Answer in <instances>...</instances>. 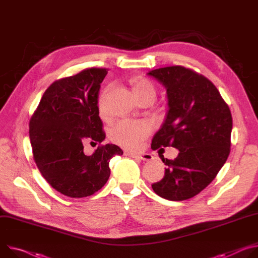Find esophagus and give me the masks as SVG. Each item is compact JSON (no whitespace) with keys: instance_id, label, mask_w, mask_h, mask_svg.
<instances>
[{"instance_id":"esophagus-1","label":"esophagus","mask_w":258,"mask_h":258,"mask_svg":"<svg viewBox=\"0 0 258 258\" xmlns=\"http://www.w3.org/2000/svg\"><path fill=\"white\" fill-rule=\"evenodd\" d=\"M130 157L132 158H135V159H138V160H142V161H151L153 160V156L151 154H147V153H144V154H138V155H134V154H131Z\"/></svg>"}]
</instances>
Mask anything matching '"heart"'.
I'll return each mask as SVG.
<instances>
[{
    "label": "heart",
    "instance_id": "1",
    "mask_svg": "<svg viewBox=\"0 0 258 258\" xmlns=\"http://www.w3.org/2000/svg\"><path fill=\"white\" fill-rule=\"evenodd\" d=\"M133 92L138 100L156 97L154 84L145 78H135L133 80ZM152 130L150 123L146 121L122 120L114 124L109 130V137L120 147L126 150H135L140 142L147 138Z\"/></svg>",
    "mask_w": 258,
    "mask_h": 258
}]
</instances>
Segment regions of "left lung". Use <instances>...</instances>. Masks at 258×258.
Returning a JSON list of instances; mask_svg holds the SVG:
<instances>
[{
  "mask_svg": "<svg viewBox=\"0 0 258 258\" xmlns=\"http://www.w3.org/2000/svg\"><path fill=\"white\" fill-rule=\"evenodd\" d=\"M167 90L168 110L152 149L173 147L174 160L161 157L165 175L154 191L170 201H184L216 177L231 152L233 119L230 107L206 77L175 66L148 73Z\"/></svg>",
  "mask_w": 258,
  "mask_h": 258,
  "instance_id": "left-lung-1",
  "label": "left lung"
}]
</instances>
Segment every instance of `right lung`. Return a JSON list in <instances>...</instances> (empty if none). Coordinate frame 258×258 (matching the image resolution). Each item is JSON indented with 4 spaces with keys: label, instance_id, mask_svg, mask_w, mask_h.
Wrapping results in <instances>:
<instances>
[{
    "label": "right lung",
    "instance_id": "right-lung-1",
    "mask_svg": "<svg viewBox=\"0 0 258 258\" xmlns=\"http://www.w3.org/2000/svg\"><path fill=\"white\" fill-rule=\"evenodd\" d=\"M106 69H87L49 86L30 121L34 160L43 177L71 198L99 190L110 175L109 160L123 151L114 145L84 154L83 141L105 138L99 118L98 94Z\"/></svg>",
    "mask_w": 258,
    "mask_h": 258
}]
</instances>
